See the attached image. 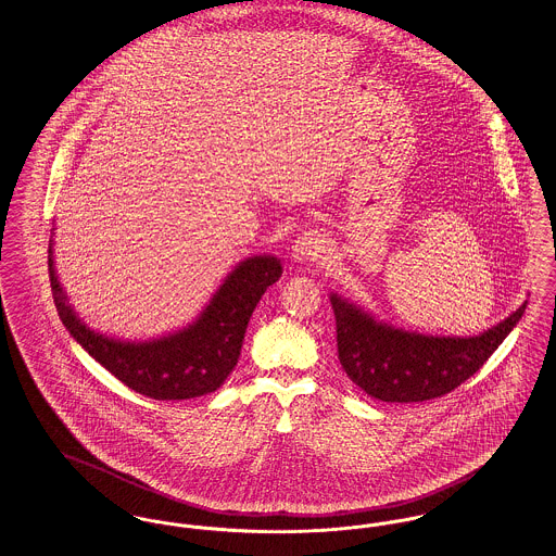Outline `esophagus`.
Returning a JSON list of instances; mask_svg holds the SVG:
<instances>
[{"label": "esophagus", "instance_id": "obj_1", "mask_svg": "<svg viewBox=\"0 0 556 556\" xmlns=\"http://www.w3.org/2000/svg\"><path fill=\"white\" fill-rule=\"evenodd\" d=\"M325 252H327V240L316 231H304L291 245V258L295 263H314L323 258Z\"/></svg>", "mask_w": 556, "mask_h": 556}]
</instances>
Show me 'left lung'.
Here are the masks:
<instances>
[{
    "label": "left lung",
    "instance_id": "left-lung-1",
    "mask_svg": "<svg viewBox=\"0 0 556 556\" xmlns=\"http://www.w3.org/2000/svg\"><path fill=\"white\" fill-rule=\"evenodd\" d=\"M337 352L345 375L370 397L412 403L443 397L473 377L519 323L526 304L478 337H428L377 323L331 295Z\"/></svg>",
    "mask_w": 556,
    "mask_h": 556
}]
</instances>
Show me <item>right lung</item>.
<instances>
[{"mask_svg": "<svg viewBox=\"0 0 556 556\" xmlns=\"http://www.w3.org/2000/svg\"><path fill=\"white\" fill-rule=\"evenodd\" d=\"M281 273L275 256L245 258L192 327L147 343H126L92 333L78 320L55 277L49 245L51 293L64 327L113 377L151 400H192L217 391L238 364L252 312Z\"/></svg>", "mask_w": 556, "mask_h": 556, "instance_id": "add662e5", "label": "right lung"}]
</instances>
